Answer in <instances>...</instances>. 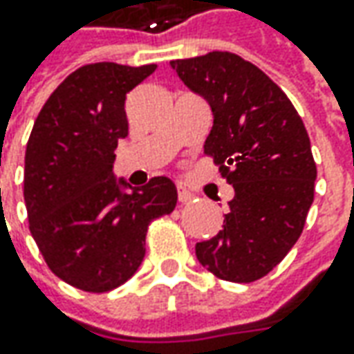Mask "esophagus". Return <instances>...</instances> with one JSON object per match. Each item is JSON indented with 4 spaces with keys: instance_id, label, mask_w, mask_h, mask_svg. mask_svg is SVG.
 <instances>
[{
    "instance_id": "obj_1",
    "label": "esophagus",
    "mask_w": 354,
    "mask_h": 354,
    "mask_svg": "<svg viewBox=\"0 0 354 354\" xmlns=\"http://www.w3.org/2000/svg\"><path fill=\"white\" fill-rule=\"evenodd\" d=\"M177 198H179V203L183 205V203H189V201L193 198V193L187 191L183 185H179V187H177Z\"/></svg>"
}]
</instances>
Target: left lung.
<instances>
[{
	"label": "left lung",
	"instance_id": "obj_1",
	"mask_svg": "<svg viewBox=\"0 0 354 354\" xmlns=\"http://www.w3.org/2000/svg\"><path fill=\"white\" fill-rule=\"evenodd\" d=\"M171 66L211 106L205 156L234 187L223 230L195 246L198 262L226 281L264 278L301 236L313 203L317 167L306 126L283 90L234 53Z\"/></svg>",
	"mask_w": 354,
	"mask_h": 354
}]
</instances>
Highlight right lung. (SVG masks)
Instances as JSON below:
<instances>
[{
	"label": "right lung",
	"mask_w": 354,
	"mask_h": 354,
	"mask_svg": "<svg viewBox=\"0 0 354 354\" xmlns=\"http://www.w3.org/2000/svg\"><path fill=\"white\" fill-rule=\"evenodd\" d=\"M156 68L80 66L48 96L27 142L29 230L50 272L82 292H110L128 281L145 256L147 226L177 205L167 177L131 193L114 177V151L128 136L126 94Z\"/></svg>",
	"instance_id": "add662e5"
}]
</instances>
